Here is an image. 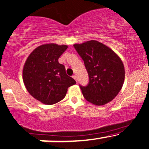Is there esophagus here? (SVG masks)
Wrapping results in <instances>:
<instances>
[{"mask_svg": "<svg viewBox=\"0 0 149 149\" xmlns=\"http://www.w3.org/2000/svg\"><path fill=\"white\" fill-rule=\"evenodd\" d=\"M72 77H73V78H74V79H75V81H77V77H76V75H73V76H72Z\"/></svg>", "mask_w": 149, "mask_h": 149, "instance_id": "34e87169", "label": "esophagus"}]
</instances>
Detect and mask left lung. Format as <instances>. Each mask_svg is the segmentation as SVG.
<instances>
[{"label": "left lung", "instance_id": "left-lung-1", "mask_svg": "<svg viewBox=\"0 0 149 149\" xmlns=\"http://www.w3.org/2000/svg\"><path fill=\"white\" fill-rule=\"evenodd\" d=\"M84 61L88 73L87 86L80 85L86 100L96 105L110 102L117 96L125 81V67L120 58L109 47L91 40L73 45Z\"/></svg>", "mask_w": 149, "mask_h": 149}]
</instances>
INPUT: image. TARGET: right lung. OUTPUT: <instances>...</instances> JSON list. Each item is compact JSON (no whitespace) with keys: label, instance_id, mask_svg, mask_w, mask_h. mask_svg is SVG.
<instances>
[{"label":"right lung","instance_id":"add662e5","mask_svg":"<svg viewBox=\"0 0 149 149\" xmlns=\"http://www.w3.org/2000/svg\"><path fill=\"white\" fill-rule=\"evenodd\" d=\"M67 48L66 45L55 44L41 45L30 54L24 63V86L29 94L42 103L59 102L66 96L68 88L76 83L58 61Z\"/></svg>","mask_w":149,"mask_h":149}]
</instances>
